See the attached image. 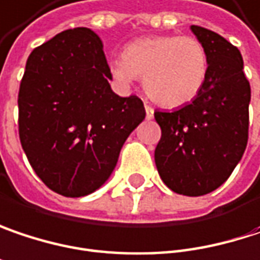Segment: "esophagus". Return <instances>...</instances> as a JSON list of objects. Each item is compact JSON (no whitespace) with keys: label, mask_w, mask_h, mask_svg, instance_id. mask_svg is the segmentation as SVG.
Listing matches in <instances>:
<instances>
[{"label":"esophagus","mask_w":260,"mask_h":260,"mask_svg":"<svg viewBox=\"0 0 260 260\" xmlns=\"http://www.w3.org/2000/svg\"><path fill=\"white\" fill-rule=\"evenodd\" d=\"M144 107H146V117H147L149 120H150V119H153V114H154L153 108L149 106L147 103H146V106H144Z\"/></svg>","instance_id":"esophagus-1"}]
</instances>
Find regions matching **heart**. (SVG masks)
<instances>
[{
  "mask_svg": "<svg viewBox=\"0 0 260 260\" xmlns=\"http://www.w3.org/2000/svg\"><path fill=\"white\" fill-rule=\"evenodd\" d=\"M111 76L123 84L144 77L149 96L165 107L193 101L208 74V56L195 37L150 36L125 46L123 56L108 63Z\"/></svg>",
  "mask_w": 260,
  "mask_h": 260,
  "instance_id": "1",
  "label": "heart"
}]
</instances>
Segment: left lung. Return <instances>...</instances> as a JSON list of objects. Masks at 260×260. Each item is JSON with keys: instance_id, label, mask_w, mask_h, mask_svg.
Instances as JSON below:
<instances>
[{"instance_id": "1", "label": "left lung", "mask_w": 260, "mask_h": 260, "mask_svg": "<svg viewBox=\"0 0 260 260\" xmlns=\"http://www.w3.org/2000/svg\"><path fill=\"white\" fill-rule=\"evenodd\" d=\"M208 56L198 96L174 111H154L162 137L154 162L176 193L201 197L222 186L241 160L248 138L250 83L240 50L223 37L190 26Z\"/></svg>"}]
</instances>
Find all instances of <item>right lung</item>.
<instances>
[{
	"label": "right lung",
	"mask_w": 260,
	"mask_h": 260,
	"mask_svg": "<svg viewBox=\"0 0 260 260\" xmlns=\"http://www.w3.org/2000/svg\"><path fill=\"white\" fill-rule=\"evenodd\" d=\"M108 80L103 41L89 28L60 32L26 60L19 137L37 176L59 195L79 198L100 189L146 117L138 96H119Z\"/></svg>",
	"instance_id": "obj_1"
}]
</instances>
